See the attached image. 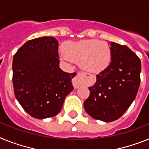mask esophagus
<instances>
[{
  "label": "esophagus",
  "instance_id": "34e87169",
  "mask_svg": "<svg viewBox=\"0 0 149 149\" xmlns=\"http://www.w3.org/2000/svg\"><path fill=\"white\" fill-rule=\"evenodd\" d=\"M83 73L79 72L78 74L76 76V77L72 79V86L75 88H78L79 86L82 85V81H81V78L83 76Z\"/></svg>",
  "mask_w": 149,
  "mask_h": 149
}]
</instances>
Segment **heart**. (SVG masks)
Returning <instances> with one entry per match:
<instances>
[{"mask_svg":"<svg viewBox=\"0 0 149 149\" xmlns=\"http://www.w3.org/2000/svg\"><path fill=\"white\" fill-rule=\"evenodd\" d=\"M61 57L67 63L79 61L84 70L97 73L109 66L111 50L106 42L96 39L82 40L69 43L67 50L61 49Z\"/></svg>","mask_w":149,"mask_h":149,"instance_id":"heart-1","label":"heart"}]
</instances>
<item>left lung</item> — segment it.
Masks as SVG:
<instances>
[{
    "instance_id": "obj_1",
    "label": "left lung",
    "mask_w": 149,
    "mask_h": 149,
    "mask_svg": "<svg viewBox=\"0 0 149 149\" xmlns=\"http://www.w3.org/2000/svg\"><path fill=\"white\" fill-rule=\"evenodd\" d=\"M111 62L96 76L84 102L89 116L104 122L119 119L136 98L140 84L141 61L127 46L110 42Z\"/></svg>"
}]
</instances>
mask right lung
<instances>
[{
	"label": "right lung",
	"mask_w": 149,
	"mask_h": 149,
	"mask_svg": "<svg viewBox=\"0 0 149 149\" xmlns=\"http://www.w3.org/2000/svg\"><path fill=\"white\" fill-rule=\"evenodd\" d=\"M58 57V42L49 36L26 42L13 56L15 97L32 117H54L73 89L76 74L63 72Z\"/></svg>",
	"instance_id": "1"
}]
</instances>
